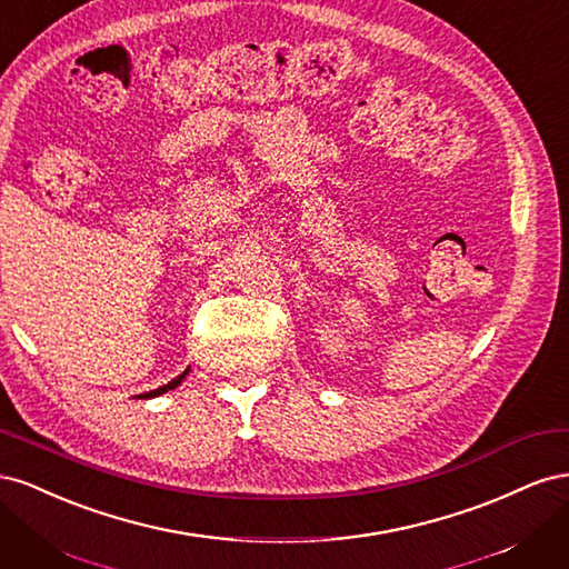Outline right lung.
<instances>
[{
  "mask_svg": "<svg viewBox=\"0 0 569 569\" xmlns=\"http://www.w3.org/2000/svg\"><path fill=\"white\" fill-rule=\"evenodd\" d=\"M189 370H184L180 377H176L173 382H168V385H163V387H159V389H153V391H147V393H140V399H153V396H161V393H166V391H170V389H176L182 380H184V375H187Z\"/></svg>",
  "mask_w": 569,
  "mask_h": 569,
  "instance_id": "1",
  "label": "right lung"
}]
</instances>
